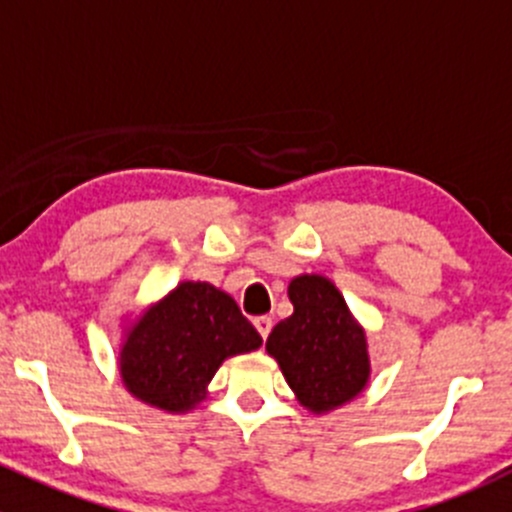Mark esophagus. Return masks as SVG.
Returning <instances> with one entry per match:
<instances>
[{
  "mask_svg": "<svg viewBox=\"0 0 512 512\" xmlns=\"http://www.w3.org/2000/svg\"><path fill=\"white\" fill-rule=\"evenodd\" d=\"M255 329L257 332H260V337L262 339H267L270 337V332H272V319L270 317H255Z\"/></svg>",
  "mask_w": 512,
  "mask_h": 512,
  "instance_id": "1",
  "label": "esophagus"
}]
</instances>
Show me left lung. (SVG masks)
I'll list each match as a JSON object with an SVG mask.
<instances>
[{"mask_svg": "<svg viewBox=\"0 0 512 512\" xmlns=\"http://www.w3.org/2000/svg\"><path fill=\"white\" fill-rule=\"evenodd\" d=\"M287 294L294 312L272 329L265 349L309 414H332L369 386V339L329 277H292Z\"/></svg>", "mask_w": 512, "mask_h": 512, "instance_id": "8db88e82", "label": "left lung"}]
</instances>
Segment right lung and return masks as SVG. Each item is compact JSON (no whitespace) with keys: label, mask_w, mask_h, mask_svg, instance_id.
Returning a JSON list of instances; mask_svg holds the SVG:
<instances>
[{"label":"right lung","mask_w":512,"mask_h":512,"mask_svg":"<svg viewBox=\"0 0 512 512\" xmlns=\"http://www.w3.org/2000/svg\"><path fill=\"white\" fill-rule=\"evenodd\" d=\"M260 347L262 337L230 294L183 280L123 317L118 374L133 399L165 414H188L208 399L223 361Z\"/></svg>","instance_id":"right-lung-1"}]
</instances>
